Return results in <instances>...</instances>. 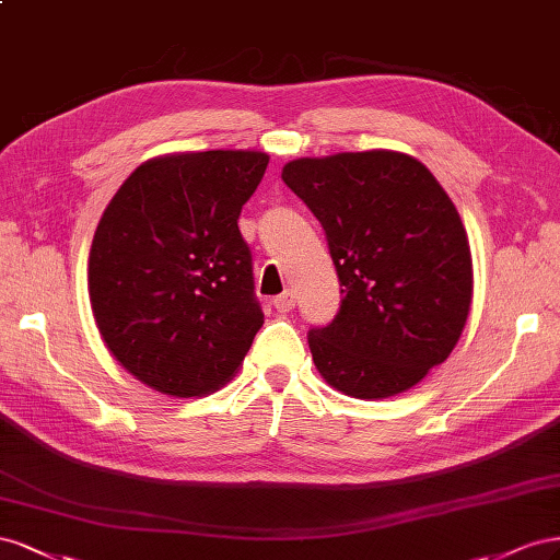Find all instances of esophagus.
I'll list each match as a JSON object with an SVG mask.
<instances>
[{
	"label": "esophagus",
	"mask_w": 560,
	"mask_h": 560,
	"mask_svg": "<svg viewBox=\"0 0 560 560\" xmlns=\"http://www.w3.org/2000/svg\"><path fill=\"white\" fill-rule=\"evenodd\" d=\"M293 307H295V293H293L291 289L283 291L281 295L275 298V310H277V312L285 314V312H291Z\"/></svg>",
	"instance_id": "esophagus-1"
}]
</instances>
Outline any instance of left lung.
Returning a JSON list of instances; mask_svg holds the SVG:
<instances>
[{
  "label": "left lung",
  "mask_w": 560,
  "mask_h": 560,
  "mask_svg": "<svg viewBox=\"0 0 560 560\" xmlns=\"http://www.w3.org/2000/svg\"><path fill=\"white\" fill-rule=\"evenodd\" d=\"M283 183L322 222L342 302L310 328L318 373L354 398L401 394L443 363L467 324L469 238L451 197L401 152L295 159Z\"/></svg>",
  "instance_id": "left-lung-1"
}]
</instances>
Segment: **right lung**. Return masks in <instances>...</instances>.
Wrapping results in <instances>:
<instances>
[{
  "mask_svg": "<svg viewBox=\"0 0 560 560\" xmlns=\"http://www.w3.org/2000/svg\"><path fill=\"white\" fill-rule=\"evenodd\" d=\"M269 156L209 150L138 166L105 209L89 295L107 349L171 396H203L236 373L265 324L238 232Z\"/></svg>",
  "mask_w": 560,
  "mask_h": 560,
  "instance_id": "add662e5",
  "label": "right lung"
}]
</instances>
